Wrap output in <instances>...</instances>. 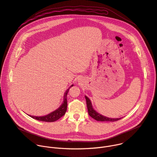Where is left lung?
Segmentation results:
<instances>
[{"label":"left lung","instance_id":"1","mask_svg":"<svg viewBox=\"0 0 157 157\" xmlns=\"http://www.w3.org/2000/svg\"><path fill=\"white\" fill-rule=\"evenodd\" d=\"M85 98H86V105H87V108H88V114L89 115L92 117L93 119L97 120V121H118L120 119H121V118H109L106 117H104L100 114H99L98 113H97L92 107V105L91 103L90 100V99L87 97L85 96Z\"/></svg>","mask_w":157,"mask_h":157}]
</instances>
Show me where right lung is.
<instances>
[{
    "label": "right lung",
    "instance_id": "right-lung-1",
    "mask_svg": "<svg viewBox=\"0 0 157 157\" xmlns=\"http://www.w3.org/2000/svg\"><path fill=\"white\" fill-rule=\"evenodd\" d=\"M73 86V85H71V86L65 92L64 96V101H63V104L61 105V106L58 109H56V111L49 114V115H48L46 116H44V117H33V116H31V115H29V116L31 118L36 119L37 120L41 121H46V122H53V121H55L56 120H59L63 115H64V114L66 113V111L67 110V93H68L70 88H71Z\"/></svg>",
    "mask_w": 157,
    "mask_h": 157
}]
</instances>
